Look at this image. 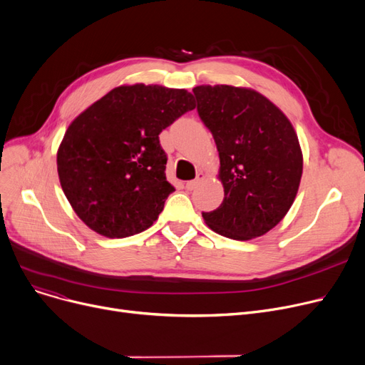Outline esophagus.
Returning <instances> with one entry per match:
<instances>
[{
  "instance_id": "1",
  "label": "esophagus",
  "mask_w": 365,
  "mask_h": 365,
  "mask_svg": "<svg viewBox=\"0 0 365 365\" xmlns=\"http://www.w3.org/2000/svg\"><path fill=\"white\" fill-rule=\"evenodd\" d=\"M201 180H204V173H202V171H198L197 178H195L194 180H189V182L186 183V189H187V190H192V189H195V187L200 185V182H201Z\"/></svg>"
}]
</instances>
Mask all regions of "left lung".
<instances>
[{"mask_svg": "<svg viewBox=\"0 0 365 365\" xmlns=\"http://www.w3.org/2000/svg\"><path fill=\"white\" fill-rule=\"evenodd\" d=\"M197 110L220 157L223 202L202 212L215 232L252 240L271 231L289 212L303 160L285 115L260 93L232 86H198Z\"/></svg>", "mask_w": 365, "mask_h": 365, "instance_id": "left-lung-1", "label": "left lung"}]
</instances>
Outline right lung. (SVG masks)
Wrapping results in <instances>:
<instances>
[{"label":"right lung","instance_id":"obj_1","mask_svg":"<svg viewBox=\"0 0 365 365\" xmlns=\"http://www.w3.org/2000/svg\"><path fill=\"white\" fill-rule=\"evenodd\" d=\"M186 90L121 86L78 115L57 152L75 213L94 232L125 238L148 229L175 192L160 133L195 108Z\"/></svg>","mask_w":365,"mask_h":365}]
</instances>
